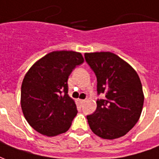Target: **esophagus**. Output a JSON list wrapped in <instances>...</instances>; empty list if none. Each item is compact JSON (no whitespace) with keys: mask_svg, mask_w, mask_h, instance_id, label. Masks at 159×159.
I'll list each match as a JSON object with an SVG mask.
<instances>
[{"mask_svg":"<svg viewBox=\"0 0 159 159\" xmlns=\"http://www.w3.org/2000/svg\"><path fill=\"white\" fill-rule=\"evenodd\" d=\"M79 102L80 103V105H83L84 103L86 102V100L85 99H79Z\"/></svg>","mask_w":159,"mask_h":159,"instance_id":"1","label":"esophagus"}]
</instances>
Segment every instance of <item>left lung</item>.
<instances>
[{"label":"left lung","mask_w":159,"mask_h":159,"mask_svg":"<svg viewBox=\"0 0 159 159\" xmlns=\"http://www.w3.org/2000/svg\"><path fill=\"white\" fill-rule=\"evenodd\" d=\"M85 59L96 74L98 94H105L86 117L91 130L104 139L125 136L139 119L144 105L138 73L113 52H86Z\"/></svg>","instance_id":"left-lung-1"}]
</instances>
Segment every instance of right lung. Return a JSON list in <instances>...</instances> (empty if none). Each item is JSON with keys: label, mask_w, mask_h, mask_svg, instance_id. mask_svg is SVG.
Returning a JSON list of instances; mask_svg holds the SVG:
<instances>
[{"label": "right lung", "mask_w": 159, "mask_h": 159, "mask_svg": "<svg viewBox=\"0 0 159 159\" xmlns=\"http://www.w3.org/2000/svg\"><path fill=\"white\" fill-rule=\"evenodd\" d=\"M84 62L80 52L53 51L27 71L21 84L20 106L27 123L42 135L67 132L77 107L69 96L67 80L73 69Z\"/></svg>", "instance_id": "right-lung-1"}]
</instances>
